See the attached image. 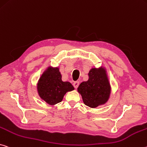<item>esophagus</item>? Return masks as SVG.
Wrapping results in <instances>:
<instances>
[{
    "label": "esophagus",
    "instance_id": "esophagus-1",
    "mask_svg": "<svg viewBox=\"0 0 147 147\" xmlns=\"http://www.w3.org/2000/svg\"><path fill=\"white\" fill-rule=\"evenodd\" d=\"M73 86H74V87L76 89V88H77L78 87V86H79V82H78V81H75V82H74Z\"/></svg>",
    "mask_w": 147,
    "mask_h": 147
}]
</instances>
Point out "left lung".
<instances>
[{
    "label": "left lung",
    "instance_id": "1",
    "mask_svg": "<svg viewBox=\"0 0 147 147\" xmlns=\"http://www.w3.org/2000/svg\"><path fill=\"white\" fill-rule=\"evenodd\" d=\"M88 76V80L81 83L77 91L86 105L90 108H96L108 101L111 93V86L104 67L92 68Z\"/></svg>",
    "mask_w": 147,
    "mask_h": 147
}]
</instances>
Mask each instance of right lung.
<instances>
[{"label":"right lung","instance_id":"right-lung-1","mask_svg":"<svg viewBox=\"0 0 147 147\" xmlns=\"http://www.w3.org/2000/svg\"><path fill=\"white\" fill-rule=\"evenodd\" d=\"M36 88L41 99L50 105L60 103L67 92L74 90L71 82L61 80L59 69L51 66L48 67L41 74Z\"/></svg>","mask_w":147,"mask_h":147}]
</instances>
